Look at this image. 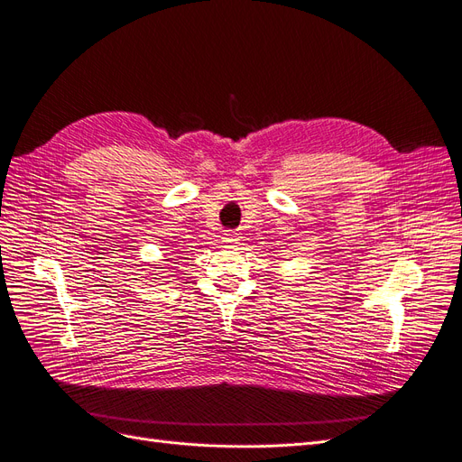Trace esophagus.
<instances>
[{
	"label": "esophagus",
	"mask_w": 462,
	"mask_h": 462,
	"mask_svg": "<svg viewBox=\"0 0 462 462\" xmlns=\"http://www.w3.org/2000/svg\"><path fill=\"white\" fill-rule=\"evenodd\" d=\"M222 240H225V244H228V245H236V244H240V234L228 230V232H225V237H222Z\"/></svg>",
	"instance_id": "esophagus-1"
}]
</instances>
